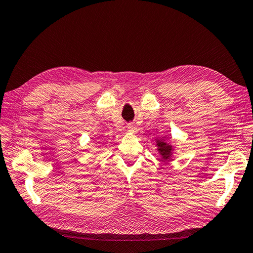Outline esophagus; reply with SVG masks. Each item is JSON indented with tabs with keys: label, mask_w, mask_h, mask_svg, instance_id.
Masks as SVG:
<instances>
[{
	"label": "esophagus",
	"mask_w": 253,
	"mask_h": 253,
	"mask_svg": "<svg viewBox=\"0 0 253 253\" xmlns=\"http://www.w3.org/2000/svg\"><path fill=\"white\" fill-rule=\"evenodd\" d=\"M127 128H128V131H130V132L136 131V126H134V124H132V123H130V124H128Z\"/></svg>",
	"instance_id": "esophagus-1"
}]
</instances>
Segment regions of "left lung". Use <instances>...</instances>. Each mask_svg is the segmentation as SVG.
I'll use <instances>...</instances> for the list:
<instances>
[{
  "mask_svg": "<svg viewBox=\"0 0 253 253\" xmlns=\"http://www.w3.org/2000/svg\"><path fill=\"white\" fill-rule=\"evenodd\" d=\"M156 146H157V151L160 155L162 156L161 160L162 161H169L170 158L172 156V152H173V148L171 144L167 143L164 139H157L156 140Z\"/></svg>",
  "mask_w": 253,
  "mask_h": 253,
  "instance_id": "left-lung-1",
  "label": "left lung"
}]
</instances>
